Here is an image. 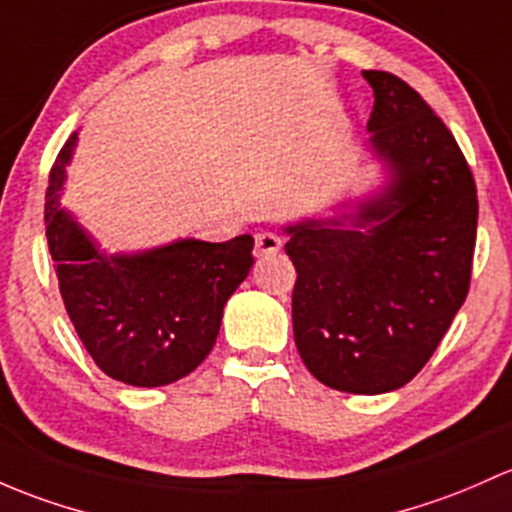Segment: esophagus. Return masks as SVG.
<instances>
[{
	"instance_id": "1",
	"label": "esophagus",
	"mask_w": 512,
	"mask_h": 512,
	"mask_svg": "<svg viewBox=\"0 0 512 512\" xmlns=\"http://www.w3.org/2000/svg\"><path fill=\"white\" fill-rule=\"evenodd\" d=\"M282 247V238L277 233H270V230H262V233L255 235V255L257 257H267L279 252Z\"/></svg>"
}]
</instances>
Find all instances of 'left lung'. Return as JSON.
Here are the masks:
<instances>
[{"label":"left lung","mask_w":512,"mask_h":512,"mask_svg":"<svg viewBox=\"0 0 512 512\" xmlns=\"http://www.w3.org/2000/svg\"><path fill=\"white\" fill-rule=\"evenodd\" d=\"M375 93L370 147L390 171L353 215L287 225L297 267L294 341L333 390L407 385L466 301L476 247V184L454 134L402 78L363 71Z\"/></svg>","instance_id":"1"}]
</instances>
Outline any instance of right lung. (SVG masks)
I'll return each instance as SVG.
<instances>
[{"label": "right lung", "instance_id": "right-lung-1", "mask_svg": "<svg viewBox=\"0 0 512 512\" xmlns=\"http://www.w3.org/2000/svg\"><path fill=\"white\" fill-rule=\"evenodd\" d=\"M78 132L53 164L46 238L75 333L112 380L159 387L193 373L211 353L230 294L250 274L252 235L176 240L134 255H105L66 208L61 191Z\"/></svg>", "mask_w": 512, "mask_h": 512}]
</instances>
